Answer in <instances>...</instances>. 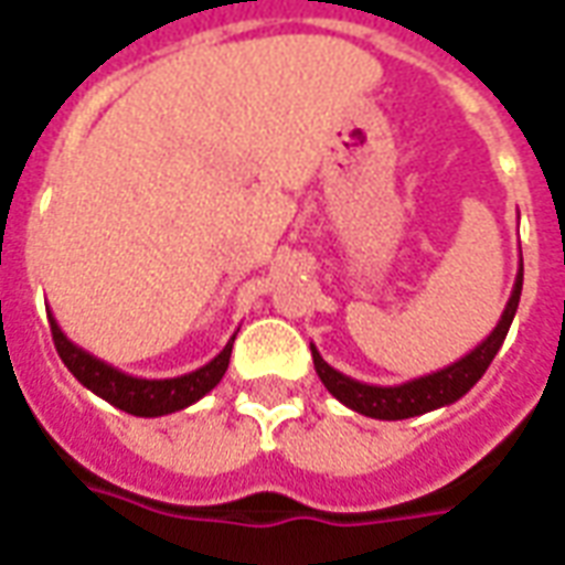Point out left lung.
I'll use <instances>...</instances> for the list:
<instances>
[{"label":"left lung","mask_w":565,"mask_h":565,"mask_svg":"<svg viewBox=\"0 0 565 565\" xmlns=\"http://www.w3.org/2000/svg\"><path fill=\"white\" fill-rule=\"evenodd\" d=\"M521 287H523V259L518 266V278H514V287H511L509 302H505V311L502 318L493 327V332L487 335L484 342L475 344L472 351L466 356H460L457 363L438 369V372H429V375H420L415 381H405V384H393V387H379V384H363V381L351 379V375H342L339 369H332L320 351L311 344V360H315V369H318V379L323 381V387L339 399L342 405H348L351 412H360V415L375 417V420H405V417L426 415V412H436V408H445V405L457 403L460 396L472 391L478 379L484 375L487 366L493 363V356L505 342L509 335L511 320H514V311H518V302H521Z\"/></svg>","instance_id":"left-lung-1"}]
</instances>
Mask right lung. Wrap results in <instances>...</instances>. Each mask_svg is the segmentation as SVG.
Returning <instances> with one entry per match:
<instances>
[{
  "label": "right lung",
  "mask_w": 565,
  "mask_h": 565,
  "mask_svg": "<svg viewBox=\"0 0 565 565\" xmlns=\"http://www.w3.org/2000/svg\"><path fill=\"white\" fill-rule=\"evenodd\" d=\"M51 320V335H54L56 354L66 363V369L75 379L93 391L99 399L111 403L120 412L136 417H162L181 412L186 405L199 403L205 393H211L221 384L223 372L230 366V354H233L235 335L226 342L221 354L214 356L211 363L199 366L196 372H186L178 379H139V375H127L111 363H105L99 356H93L90 351H84L81 344L68 339L66 332L60 330L56 318L47 311Z\"/></svg>",
  "instance_id": "add662e5"
}]
</instances>
